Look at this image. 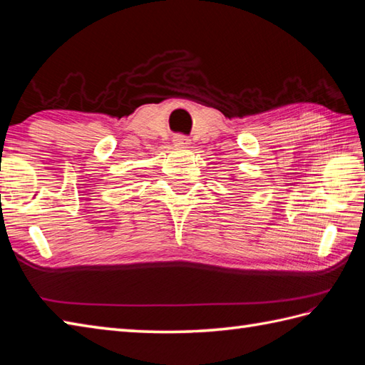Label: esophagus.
<instances>
[{
    "instance_id": "obj_1",
    "label": "esophagus",
    "mask_w": 365,
    "mask_h": 365,
    "mask_svg": "<svg viewBox=\"0 0 365 365\" xmlns=\"http://www.w3.org/2000/svg\"><path fill=\"white\" fill-rule=\"evenodd\" d=\"M174 143L177 145H188L190 144V139H188V136H185V135H175L174 136Z\"/></svg>"
}]
</instances>
